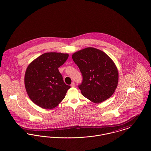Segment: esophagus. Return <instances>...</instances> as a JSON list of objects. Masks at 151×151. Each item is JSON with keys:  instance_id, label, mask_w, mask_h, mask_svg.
<instances>
[{"instance_id": "34e87169", "label": "esophagus", "mask_w": 151, "mask_h": 151, "mask_svg": "<svg viewBox=\"0 0 151 151\" xmlns=\"http://www.w3.org/2000/svg\"><path fill=\"white\" fill-rule=\"evenodd\" d=\"M71 86L72 87H74L75 86V83L74 82H72V83H71Z\"/></svg>"}]
</instances>
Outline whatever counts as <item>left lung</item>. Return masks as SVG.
Returning a JSON list of instances; mask_svg holds the SVG:
<instances>
[{
	"mask_svg": "<svg viewBox=\"0 0 151 151\" xmlns=\"http://www.w3.org/2000/svg\"><path fill=\"white\" fill-rule=\"evenodd\" d=\"M72 59L83 76L82 95L95 103L110 98L117 86L119 74L112 60L102 51L88 47L73 53Z\"/></svg>",
	"mask_w": 151,
	"mask_h": 151,
	"instance_id": "1",
	"label": "left lung"
}]
</instances>
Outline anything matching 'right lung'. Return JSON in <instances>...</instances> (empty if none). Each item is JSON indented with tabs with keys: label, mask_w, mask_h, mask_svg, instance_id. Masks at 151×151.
I'll use <instances>...</instances> for the list:
<instances>
[{
	"label": "right lung",
	"mask_w": 151,
	"mask_h": 151,
	"mask_svg": "<svg viewBox=\"0 0 151 151\" xmlns=\"http://www.w3.org/2000/svg\"><path fill=\"white\" fill-rule=\"evenodd\" d=\"M68 53L47 52L31 63L25 73L27 94L37 106L52 109L65 98L71 87L65 84L58 68L65 62Z\"/></svg>",
	"instance_id": "1"
}]
</instances>
